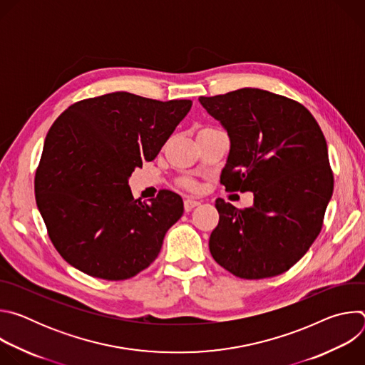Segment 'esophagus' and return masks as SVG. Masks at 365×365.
I'll return each instance as SVG.
<instances>
[{"label": "esophagus", "instance_id": "obj_1", "mask_svg": "<svg viewBox=\"0 0 365 365\" xmlns=\"http://www.w3.org/2000/svg\"><path fill=\"white\" fill-rule=\"evenodd\" d=\"M197 205H200V202L199 200H196V199H190V197H187V199H185V202H183V206H185V211L186 212H190L195 206H197Z\"/></svg>", "mask_w": 365, "mask_h": 365}]
</instances>
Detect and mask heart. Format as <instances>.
Returning <instances> with one entry per match:
<instances>
[{"instance_id":"obj_1","label":"heart","mask_w":365,"mask_h":365,"mask_svg":"<svg viewBox=\"0 0 365 365\" xmlns=\"http://www.w3.org/2000/svg\"><path fill=\"white\" fill-rule=\"evenodd\" d=\"M187 186H190V187H193V185H187Z\"/></svg>"}]
</instances>
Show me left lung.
I'll return each instance as SVG.
<instances>
[{
  "mask_svg": "<svg viewBox=\"0 0 365 365\" xmlns=\"http://www.w3.org/2000/svg\"><path fill=\"white\" fill-rule=\"evenodd\" d=\"M199 102L231 141L221 183L254 193L245 210L217 199L220 222L210 238L211 254L241 279L279 276L322 230L334 190L324 133L302 103L263 89L242 88Z\"/></svg>",
  "mask_w": 365,
  "mask_h": 365,
  "instance_id": "1",
  "label": "left lung"
}]
</instances>
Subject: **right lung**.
<instances>
[{
    "label": "right lung",
    "instance_id": "obj_1",
    "mask_svg": "<svg viewBox=\"0 0 365 365\" xmlns=\"http://www.w3.org/2000/svg\"><path fill=\"white\" fill-rule=\"evenodd\" d=\"M192 107L113 92L75 102L50 127L34 178L50 241L66 262L103 280H127L158 258L183 200L160 190L134 199L128 178L151 162Z\"/></svg>",
    "mask_w": 365,
    "mask_h": 365
}]
</instances>
